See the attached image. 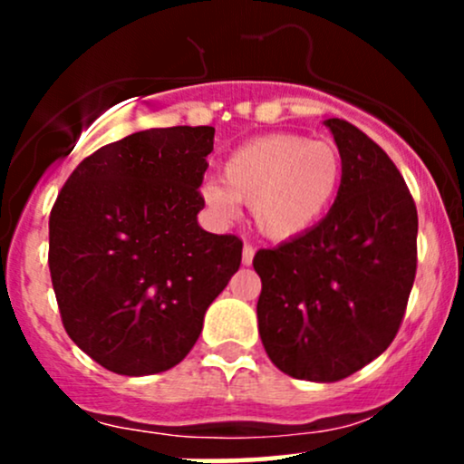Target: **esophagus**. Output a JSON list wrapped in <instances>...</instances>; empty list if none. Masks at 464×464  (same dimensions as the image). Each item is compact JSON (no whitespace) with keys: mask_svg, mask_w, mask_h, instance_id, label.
<instances>
[{"mask_svg":"<svg viewBox=\"0 0 464 464\" xmlns=\"http://www.w3.org/2000/svg\"><path fill=\"white\" fill-rule=\"evenodd\" d=\"M253 257H255V246L250 242H246V244H244V250H242V264L250 266V264H253Z\"/></svg>","mask_w":464,"mask_h":464,"instance_id":"34e87169","label":"esophagus"}]
</instances>
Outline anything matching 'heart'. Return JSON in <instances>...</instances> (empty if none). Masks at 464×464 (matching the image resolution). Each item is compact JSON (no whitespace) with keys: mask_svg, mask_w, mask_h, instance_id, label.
<instances>
[{"mask_svg":"<svg viewBox=\"0 0 464 464\" xmlns=\"http://www.w3.org/2000/svg\"><path fill=\"white\" fill-rule=\"evenodd\" d=\"M343 157L329 141L299 132H270L236 148L222 180H207L202 200L220 220L250 207L255 227L270 239H292L310 231L332 209L343 188Z\"/></svg>","mask_w":464,"mask_h":464,"instance_id":"obj_1","label":"heart"}]
</instances>
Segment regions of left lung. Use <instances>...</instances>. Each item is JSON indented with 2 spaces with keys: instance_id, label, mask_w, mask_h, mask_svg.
<instances>
[{
  "instance_id": "8db88e82",
  "label": "left lung",
  "mask_w": 464,
  "mask_h": 464,
  "mask_svg": "<svg viewBox=\"0 0 464 464\" xmlns=\"http://www.w3.org/2000/svg\"><path fill=\"white\" fill-rule=\"evenodd\" d=\"M343 188L316 227L259 248V335L296 380L338 382L388 349L417 275V205L391 157L347 120L324 121Z\"/></svg>"
}]
</instances>
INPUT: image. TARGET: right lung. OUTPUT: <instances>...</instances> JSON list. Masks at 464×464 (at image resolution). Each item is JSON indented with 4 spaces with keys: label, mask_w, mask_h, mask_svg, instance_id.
Instances as JSON below:
<instances>
[{
    "label": "right lung",
    "mask_w": 464,
    "mask_h": 464,
    "mask_svg": "<svg viewBox=\"0 0 464 464\" xmlns=\"http://www.w3.org/2000/svg\"><path fill=\"white\" fill-rule=\"evenodd\" d=\"M211 126L132 132L82 159L50 214L63 327L120 375L177 366L242 262V239L198 227Z\"/></svg>",
    "instance_id": "obj_1"
}]
</instances>
